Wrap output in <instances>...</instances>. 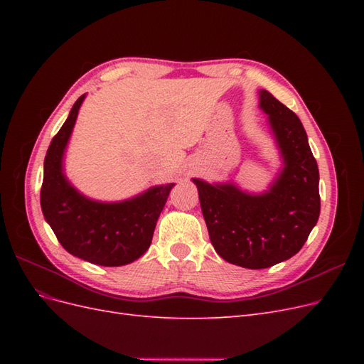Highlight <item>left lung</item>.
I'll use <instances>...</instances> for the list:
<instances>
[{
	"label": "left lung",
	"mask_w": 364,
	"mask_h": 364,
	"mask_svg": "<svg viewBox=\"0 0 364 364\" xmlns=\"http://www.w3.org/2000/svg\"><path fill=\"white\" fill-rule=\"evenodd\" d=\"M259 106L285 164L270 190L250 196L230 183L194 179L215 252L246 269H267L296 255L321 214L318 168L301 119L269 91L259 92Z\"/></svg>",
	"instance_id": "1"
}]
</instances>
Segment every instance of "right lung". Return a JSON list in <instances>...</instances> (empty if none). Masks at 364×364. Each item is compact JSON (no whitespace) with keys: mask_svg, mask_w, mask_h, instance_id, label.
<instances>
[{"mask_svg":"<svg viewBox=\"0 0 364 364\" xmlns=\"http://www.w3.org/2000/svg\"><path fill=\"white\" fill-rule=\"evenodd\" d=\"M83 98L74 103L47 150L41 208L59 243L71 255L97 266H124L150 247L173 183L153 186L135 199L119 203H98L77 193L62 173V156Z\"/></svg>","mask_w":364,"mask_h":364,"instance_id":"obj_1","label":"right lung"}]
</instances>
